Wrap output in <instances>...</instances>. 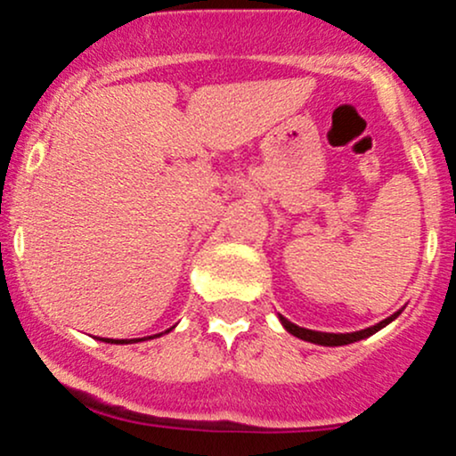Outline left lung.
Returning <instances> with one entry per match:
<instances>
[{
    "label": "left lung",
    "instance_id": "left-lung-1",
    "mask_svg": "<svg viewBox=\"0 0 456 456\" xmlns=\"http://www.w3.org/2000/svg\"><path fill=\"white\" fill-rule=\"evenodd\" d=\"M400 316V312L393 314L391 318H387V321L378 322V325L369 327V330H362V331H354V333H322V331H312V330H303V327H297L294 322H289L288 318L281 316V322H283V327L288 330L289 333H294V336L300 338V340H307V342H316V345H325V346H340V345H351V342H358L362 340V338H369L373 336L375 331H379L382 327H387L388 322L393 321V318Z\"/></svg>",
    "mask_w": 456,
    "mask_h": 456
}]
</instances>
